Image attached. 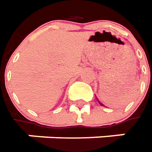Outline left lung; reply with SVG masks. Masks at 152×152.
I'll list each match as a JSON object with an SVG mask.
<instances>
[{
  "label": "left lung",
  "instance_id": "1",
  "mask_svg": "<svg viewBox=\"0 0 152 152\" xmlns=\"http://www.w3.org/2000/svg\"><path fill=\"white\" fill-rule=\"evenodd\" d=\"M129 88H130V86H120V87H119V88L118 89V93H117V94H118V95H123L124 93L125 94L126 92H129ZM97 102H99V104H100V105H102V106H104V105H103V104H102V102H100L99 100H97Z\"/></svg>",
  "mask_w": 152,
  "mask_h": 152
}]
</instances>
